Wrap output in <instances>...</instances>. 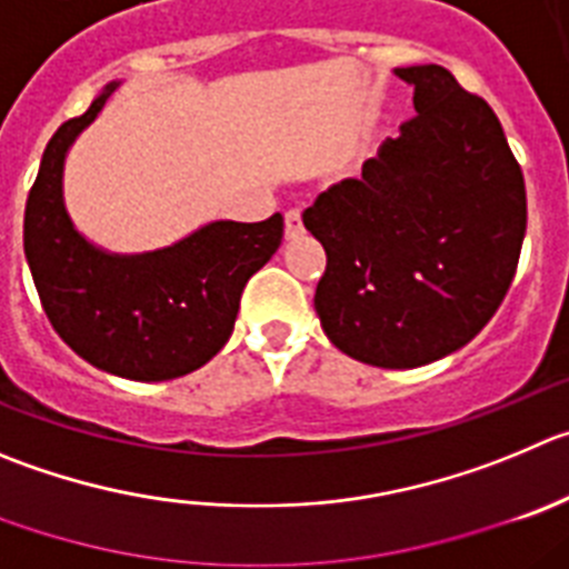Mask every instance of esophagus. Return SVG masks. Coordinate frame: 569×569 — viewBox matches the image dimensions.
<instances>
[{
	"instance_id": "esophagus-1",
	"label": "esophagus",
	"mask_w": 569,
	"mask_h": 569,
	"mask_svg": "<svg viewBox=\"0 0 569 569\" xmlns=\"http://www.w3.org/2000/svg\"><path fill=\"white\" fill-rule=\"evenodd\" d=\"M302 232H306V227H302L300 210L286 212V238H300Z\"/></svg>"
}]
</instances>
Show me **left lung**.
Here are the masks:
<instances>
[{"mask_svg":"<svg viewBox=\"0 0 569 569\" xmlns=\"http://www.w3.org/2000/svg\"><path fill=\"white\" fill-rule=\"evenodd\" d=\"M418 114L317 196L302 224L326 249L315 309L342 353L418 368L486 328L517 274L525 177L491 106L438 63L396 69Z\"/></svg>","mask_w":569,"mask_h":569,"instance_id":"obj_1","label":"left lung"}]
</instances>
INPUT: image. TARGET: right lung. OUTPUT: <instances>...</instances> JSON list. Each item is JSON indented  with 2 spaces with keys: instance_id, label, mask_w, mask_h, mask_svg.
<instances>
[{
  "instance_id": "right-lung-1",
  "label": "right lung",
  "mask_w": 569,
  "mask_h": 569,
  "mask_svg": "<svg viewBox=\"0 0 569 569\" xmlns=\"http://www.w3.org/2000/svg\"><path fill=\"white\" fill-rule=\"evenodd\" d=\"M111 92L47 142L24 207V254L47 320L78 357L123 379H177L224 348L243 286L280 247L283 216L216 221L173 247L129 258L83 241L63 210V157Z\"/></svg>"
}]
</instances>
